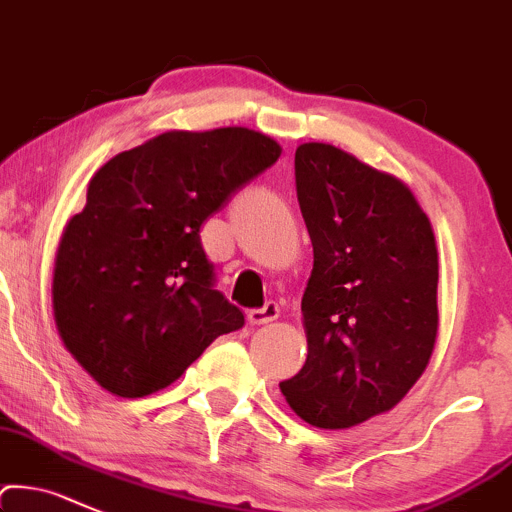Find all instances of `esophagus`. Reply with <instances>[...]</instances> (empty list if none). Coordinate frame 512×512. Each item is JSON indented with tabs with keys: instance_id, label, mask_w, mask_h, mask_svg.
<instances>
[{
	"instance_id": "obj_1",
	"label": "esophagus",
	"mask_w": 512,
	"mask_h": 512,
	"mask_svg": "<svg viewBox=\"0 0 512 512\" xmlns=\"http://www.w3.org/2000/svg\"><path fill=\"white\" fill-rule=\"evenodd\" d=\"M278 315H280L278 302H266L263 307H256V310L246 312V317H249V324H254V327H261V324L278 320Z\"/></svg>"
}]
</instances>
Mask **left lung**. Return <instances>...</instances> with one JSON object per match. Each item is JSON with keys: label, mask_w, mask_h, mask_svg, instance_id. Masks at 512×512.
<instances>
[{"label": "left lung", "mask_w": 512, "mask_h": 512, "mask_svg": "<svg viewBox=\"0 0 512 512\" xmlns=\"http://www.w3.org/2000/svg\"><path fill=\"white\" fill-rule=\"evenodd\" d=\"M312 239L307 359L280 383L305 422L346 430L400 403L437 342V241L408 185L329 144L295 151Z\"/></svg>", "instance_id": "obj_1"}]
</instances>
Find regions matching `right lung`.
<instances>
[{
	"mask_svg": "<svg viewBox=\"0 0 512 512\" xmlns=\"http://www.w3.org/2000/svg\"><path fill=\"white\" fill-rule=\"evenodd\" d=\"M280 151L244 126L166 131L92 175L85 210L60 236L53 317L104 390L156 393L219 334L244 327V312L214 290L200 227Z\"/></svg>",
	"mask_w": 512,
	"mask_h": 512,
	"instance_id": "1",
	"label": "right lung"
}]
</instances>
